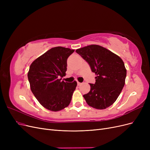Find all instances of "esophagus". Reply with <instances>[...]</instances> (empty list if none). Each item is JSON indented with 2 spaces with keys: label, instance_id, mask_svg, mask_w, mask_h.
Listing matches in <instances>:
<instances>
[{
  "label": "esophagus",
  "instance_id": "1",
  "mask_svg": "<svg viewBox=\"0 0 150 150\" xmlns=\"http://www.w3.org/2000/svg\"><path fill=\"white\" fill-rule=\"evenodd\" d=\"M81 84H82V83H79V82H78V86H81Z\"/></svg>",
  "mask_w": 150,
  "mask_h": 150
}]
</instances>
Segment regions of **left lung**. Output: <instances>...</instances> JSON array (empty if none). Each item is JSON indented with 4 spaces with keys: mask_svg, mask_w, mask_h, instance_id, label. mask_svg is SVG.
Listing matches in <instances>:
<instances>
[{
    "mask_svg": "<svg viewBox=\"0 0 150 150\" xmlns=\"http://www.w3.org/2000/svg\"><path fill=\"white\" fill-rule=\"evenodd\" d=\"M76 52L88 62L94 72L96 83L89 84L90 91L83 95L87 104L104 110L114 103L125 84L126 69L121 58L96 44L78 49Z\"/></svg>",
    "mask_w": 150,
    "mask_h": 150,
    "instance_id": "obj_1",
    "label": "left lung"
}]
</instances>
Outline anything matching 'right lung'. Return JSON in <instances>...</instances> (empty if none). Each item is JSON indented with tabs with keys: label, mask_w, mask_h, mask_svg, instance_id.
Returning a JSON list of instances; mask_svg holds the SVG:
<instances>
[{
	"label": "right lung",
	"mask_w": 150,
	"mask_h": 150,
	"mask_svg": "<svg viewBox=\"0 0 150 150\" xmlns=\"http://www.w3.org/2000/svg\"><path fill=\"white\" fill-rule=\"evenodd\" d=\"M74 50L52 47L34 60L28 74L31 91L47 110L58 111L69 106L77 82L61 81L67 71V59Z\"/></svg>",
	"instance_id": "add662e5"
}]
</instances>
